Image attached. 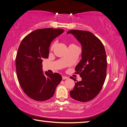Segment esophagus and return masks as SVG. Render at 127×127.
Returning <instances> with one entry per match:
<instances>
[{
  "instance_id": "34e87169",
  "label": "esophagus",
  "mask_w": 127,
  "mask_h": 127,
  "mask_svg": "<svg viewBox=\"0 0 127 127\" xmlns=\"http://www.w3.org/2000/svg\"><path fill=\"white\" fill-rule=\"evenodd\" d=\"M69 78L68 77H66V76H62V79L65 80V79H68Z\"/></svg>"
}]
</instances>
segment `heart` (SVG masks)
<instances>
[{
    "label": "heart",
    "mask_w": 127,
    "mask_h": 127,
    "mask_svg": "<svg viewBox=\"0 0 127 127\" xmlns=\"http://www.w3.org/2000/svg\"><path fill=\"white\" fill-rule=\"evenodd\" d=\"M56 41H53V42L52 43L51 45H50V50H52L53 49H54V48L55 47V46H56ZM69 46H75V45L74 44H71Z\"/></svg>",
    "instance_id": "1"
}]
</instances>
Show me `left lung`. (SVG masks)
<instances>
[{"label": "left lung", "mask_w": 127, "mask_h": 127, "mask_svg": "<svg viewBox=\"0 0 127 127\" xmlns=\"http://www.w3.org/2000/svg\"><path fill=\"white\" fill-rule=\"evenodd\" d=\"M72 34L82 44V59L75 70L82 78L77 81L72 91L71 98L77 101L86 102L98 95L104 83L107 74V55L103 43L91 32L71 30Z\"/></svg>", "instance_id": "obj_1"}]
</instances>
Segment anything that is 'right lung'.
Masks as SVG:
<instances>
[{
    "mask_svg": "<svg viewBox=\"0 0 127 127\" xmlns=\"http://www.w3.org/2000/svg\"><path fill=\"white\" fill-rule=\"evenodd\" d=\"M64 32L62 29L35 30L22 40L16 56L18 79L23 91L33 100L45 101L53 96L62 81L58 73H43V59L49 56L52 41Z\"/></svg>",
    "mask_w": 127,
    "mask_h": 127,
    "instance_id": "obj_1",
    "label": "right lung"
}]
</instances>
